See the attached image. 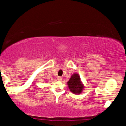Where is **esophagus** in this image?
I'll use <instances>...</instances> for the list:
<instances>
[{
	"label": "esophagus",
	"mask_w": 126,
	"mask_h": 126,
	"mask_svg": "<svg viewBox=\"0 0 126 126\" xmlns=\"http://www.w3.org/2000/svg\"><path fill=\"white\" fill-rule=\"evenodd\" d=\"M57 80L59 81H61L62 80V77H57Z\"/></svg>",
	"instance_id": "esophagus-1"
}]
</instances>
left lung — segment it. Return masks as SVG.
Listing matches in <instances>:
<instances>
[{"mask_svg":"<svg viewBox=\"0 0 126 126\" xmlns=\"http://www.w3.org/2000/svg\"><path fill=\"white\" fill-rule=\"evenodd\" d=\"M67 83L70 91L75 94H81L84 89V86L81 82L80 76L77 73H74L71 75Z\"/></svg>","mask_w":126,"mask_h":126,"instance_id":"8db88e82","label":"left lung"}]
</instances>
